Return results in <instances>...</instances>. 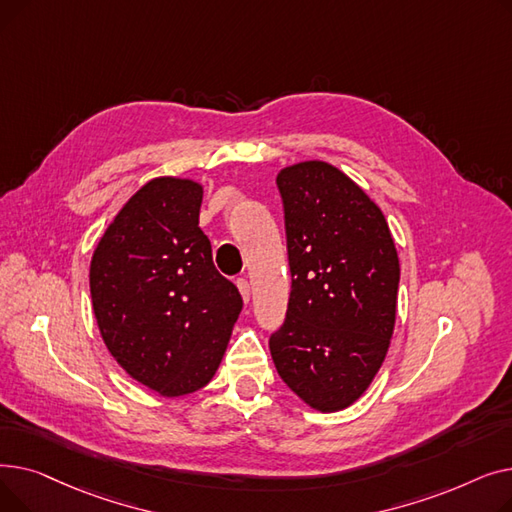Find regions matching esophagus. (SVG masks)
<instances>
[{
  "mask_svg": "<svg viewBox=\"0 0 512 512\" xmlns=\"http://www.w3.org/2000/svg\"><path fill=\"white\" fill-rule=\"evenodd\" d=\"M236 286H238V290H240V294H242V301H245V303L249 305V299H251V286H249V282H247L245 278H238V280H236Z\"/></svg>",
  "mask_w": 512,
  "mask_h": 512,
  "instance_id": "obj_1",
  "label": "esophagus"
}]
</instances>
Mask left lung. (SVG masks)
Wrapping results in <instances>:
<instances>
[{"instance_id":"8db88e82","label":"left lung","mask_w":512,"mask_h":512,"mask_svg":"<svg viewBox=\"0 0 512 512\" xmlns=\"http://www.w3.org/2000/svg\"><path fill=\"white\" fill-rule=\"evenodd\" d=\"M292 288L270 338L284 384L307 407L336 413L378 375L396 321L400 263L382 209L321 159L278 172Z\"/></svg>"}]
</instances>
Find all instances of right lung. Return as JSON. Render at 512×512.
Segmentation results:
<instances>
[{"mask_svg": "<svg viewBox=\"0 0 512 512\" xmlns=\"http://www.w3.org/2000/svg\"><path fill=\"white\" fill-rule=\"evenodd\" d=\"M203 184L157 176L105 228L91 257L93 313L132 380L174 398L211 382L242 309L199 228Z\"/></svg>", "mask_w": 512, "mask_h": 512, "instance_id": "right-lung-1", "label": "right lung"}]
</instances>
